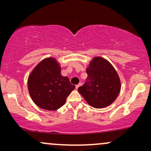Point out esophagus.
<instances>
[{
    "label": "esophagus",
    "mask_w": 151,
    "mask_h": 151,
    "mask_svg": "<svg viewBox=\"0 0 151 151\" xmlns=\"http://www.w3.org/2000/svg\"><path fill=\"white\" fill-rule=\"evenodd\" d=\"M81 84H81V83H79V84H77V85H76V89H78V88H79V86H81Z\"/></svg>",
    "instance_id": "obj_1"
}]
</instances>
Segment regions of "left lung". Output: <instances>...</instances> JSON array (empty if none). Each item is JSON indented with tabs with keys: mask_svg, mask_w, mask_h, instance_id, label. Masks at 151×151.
Masks as SVG:
<instances>
[{
	"mask_svg": "<svg viewBox=\"0 0 151 151\" xmlns=\"http://www.w3.org/2000/svg\"><path fill=\"white\" fill-rule=\"evenodd\" d=\"M87 78L83 86L78 88L91 106L104 108L111 104L121 90V82L113 66L105 59L94 58L86 69Z\"/></svg>",
	"mask_w": 151,
	"mask_h": 151,
	"instance_id": "1",
	"label": "left lung"
}]
</instances>
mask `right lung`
<instances>
[{
    "label": "right lung",
    "instance_id": "1",
    "mask_svg": "<svg viewBox=\"0 0 151 151\" xmlns=\"http://www.w3.org/2000/svg\"><path fill=\"white\" fill-rule=\"evenodd\" d=\"M28 90L32 101L42 109L55 111L65 104L75 86L61 74L60 66L54 58L43 60L28 77Z\"/></svg>",
    "mask_w": 151,
    "mask_h": 151
}]
</instances>
